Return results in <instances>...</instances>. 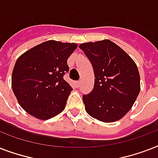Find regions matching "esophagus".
<instances>
[{
    "mask_svg": "<svg viewBox=\"0 0 158 158\" xmlns=\"http://www.w3.org/2000/svg\"><path fill=\"white\" fill-rule=\"evenodd\" d=\"M80 84H81V82L80 81H77L76 83H75V85H76L77 88H79V87L80 86Z\"/></svg>",
    "mask_w": 158,
    "mask_h": 158,
    "instance_id": "esophagus-1",
    "label": "esophagus"
}]
</instances>
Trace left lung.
I'll return each mask as SVG.
<instances>
[{"label":"left lung","instance_id":"8db88e82","mask_svg":"<svg viewBox=\"0 0 158 158\" xmlns=\"http://www.w3.org/2000/svg\"><path fill=\"white\" fill-rule=\"evenodd\" d=\"M79 48L92 63L94 87L83 96L87 113L102 122H114L131 109L140 91L138 67L131 57L111 41L85 43Z\"/></svg>","mask_w":158,"mask_h":158}]
</instances>
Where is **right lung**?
Masks as SVG:
<instances>
[{
	"label": "right lung",
	"mask_w": 158,
	"mask_h": 158,
	"mask_svg": "<svg viewBox=\"0 0 158 158\" xmlns=\"http://www.w3.org/2000/svg\"><path fill=\"white\" fill-rule=\"evenodd\" d=\"M77 47L76 43L49 40L17 59L11 85L26 112L39 120H48L64 110L72 88L63 76L69 71L67 59Z\"/></svg>",
	"instance_id": "right-lung-1"
}]
</instances>
